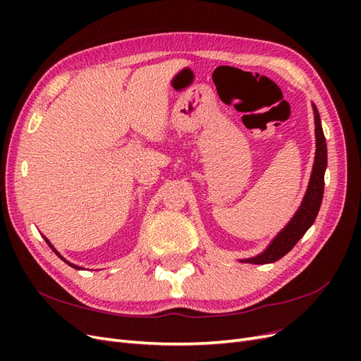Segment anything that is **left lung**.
I'll use <instances>...</instances> for the list:
<instances>
[{
  "label": "left lung",
  "instance_id": "1",
  "mask_svg": "<svg viewBox=\"0 0 361 361\" xmlns=\"http://www.w3.org/2000/svg\"><path fill=\"white\" fill-rule=\"evenodd\" d=\"M313 113H314V135H316V154L313 170L307 191L304 194V199L301 206L295 215L290 218V221L286 227L272 239L271 244L255 257L243 259L244 264H255V265H264L272 264L283 256H286L289 251L297 244L302 235L309 231L310 226L314 223L316 215L319 212V207L324 197V174L326 169V143L324 137V130L321 125L319 111L316 105L313 104Z\"/></svg>",
  "mask_w": 361,
  "mask_h": 361
}]
</instances>
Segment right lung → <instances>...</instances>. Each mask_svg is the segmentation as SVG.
<instances>
[{"label":"right lung","mask_w":361,"mask_h":361,"mask_svg":"<svg viewBox=\"0 0 361 361\" xmlns=\"http://www.w3.org/2000/svg\"><path fill=\"white\" fill-rule=\"evenodd\" d=\"M45 241H47V243H48V245H49V247H51V248H52V250H54V251H56V253H57V256H59V257H61V256H60V253H59V251H57V250H56V248H54V247H52V245H51V243H49V241H48V239H47V238H45ZM61 259H63V260H64V262H66V264H68V265H71V267H72V268H75V269H81V268H80V267H76V265H73V264H71V262H68V260H66V259H64V257H61Z\"/></svg>","instance_id":"add662e5"}]
</instances>
